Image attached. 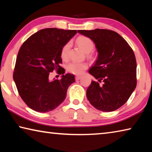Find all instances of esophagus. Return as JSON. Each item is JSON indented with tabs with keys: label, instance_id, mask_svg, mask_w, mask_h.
<instances>
[{
	"label": "esophagus",
	"instance_id": "1",
	"mask_svg": "<svg viewBox=\"0 0 152 152\" xmlns=\"http://www.w3.org/2000/svg\"><path fill=\"white\" fill-rule=\"evenodd\" d=\"M81 78H82L81 76H76L75 77V78H76V80H80Z\"/></svg>",
	"mask_w": 152,
	"mask_h": 152
}]
</instances>
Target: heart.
<instances>
[{
    "label": "heart",
    "mask_w": 152,
    "mask_h": 152,
    "mask_svg": "<svg viewBox=\"0 0 152 152\" xmlns=\"http://www.w3.org/2000/svg\"><path fill=\"white\" fill-rule=\"evenodd\" d=\"M76 43L78 46L84 52L90 53L94 50V43L92 40L90 38L86 37V36H80L77 38ZM70 43L68 42L64 45L61 50L60 56L63 60H67L68 59V53L70 48ZM87 68H88V64L86 62H71L68 64L67 66V70L69 72L75 75H80L84 73Z\"/></svg>",
    "instance_id": "obj_1"
}]
</instances>
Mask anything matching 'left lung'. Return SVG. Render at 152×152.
<instances>
[{"label":"left lung","instance_id":"left-lung-1","mask_svg":"<svg viewBox=\"0 0 152 152\" xmlns=\"http://www.w3.org/2000/svg\"><path fill=\"white\" fill-rule=\"evenodd\" d=\"M78 32L93 41L99 53L97 60L88 71L98 81L92 80L86 91L87 99L101 111L117 110L128 101L137 84L134 52L113 31L96 29Z\"/></svg>","mask_w":152,"mask_h":152}]
</instances>
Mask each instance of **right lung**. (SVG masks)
<instances>
[{
  "label": "right lung",
  "mask_w": 152,
  "mask_h": 152,
  "mask_svg": "<svg viewBox=\"0 0 152 152\" xmlns=\"http://www.w3.org/2000/svg\"><path fill=\"white\" fill-rule=\"evenodd\" d=\"M77 33L76 30L47 28L38 31L23 43L18 53L13 80L25 104L37 112L51 111L62 103L67 90L75 78L65 73L61 50ZM56 69L63 74L60 80H48Z\"/></svg>",
  "instance_id": "right-lung-1"
}]
</instances>
